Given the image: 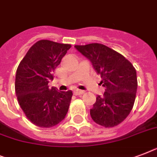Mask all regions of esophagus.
Instances as JSON below:
<instances>
[{"label": "esophagus", "instance_id": "esophagus-1", "mask_svg": "<svg viewBox=\"0 0 157 157\" xmlns=\"http://www.w3.org/2000/svg\"><path fill=\"white\" fill-rule=\"evenodd\" d=\"M85 93V91H83V90H75L73 91V94L74 95H81V94H83Z\"/></svg>", "mask_w": 157, "mask_h": 157}]
</instances>
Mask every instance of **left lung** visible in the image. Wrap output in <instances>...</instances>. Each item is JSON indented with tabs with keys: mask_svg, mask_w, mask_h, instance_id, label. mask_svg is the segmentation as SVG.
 Wrapping results in <instances>:
<instances>
[{
	"mask_svg": "<svg viewBox=\"0 0 157 157\" xmlns=\"http://www.w3.org/2000/svg\"><path fill=\"white\" fill-rule=\"evenodd\" d=\"M74 47L91 62L105 87L104 95L97 97L90 109L92 119L102 127H115L133 108L138 85L135 67L123 56L101 43Z\"/></svg>",
	"mask_w": 157,
	"mask_h": 157,
	"instance_id": "1",
	"label": "left lung"
}]
</instances>
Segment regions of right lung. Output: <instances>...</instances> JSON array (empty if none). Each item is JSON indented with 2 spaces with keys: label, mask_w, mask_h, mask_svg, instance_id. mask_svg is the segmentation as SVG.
Wrapping results in <instances>:
<instances>
[{
  "label": "right lung",
  "mask_w": 157,
  "mask_h": 157,
  "mask_svg": "<svg viewBox=\"0 0 157 157\" xmlns=\"http://www.w3.org/2000/svg\"><path fill=\"white\" fill-rule=\"evenodd\" d=\"M71 48L70 44L40 40L29 49L16 72L15 92L21 109L39 127H54L64 119L72 92L49 88L52 74Z\"/></svg>",
  "instance_id": "obj_1"
}]
</instances>
